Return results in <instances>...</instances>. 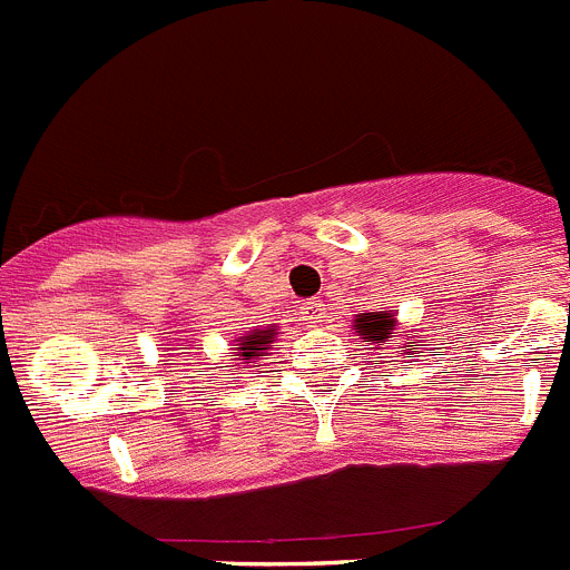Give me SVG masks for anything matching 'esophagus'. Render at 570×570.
<instances>
[{
  "label": "esophagus",
  "mask_w": 570,
  "mask_h": 570,
  "mask_svg": "<svg viewBox=\"0 0 570 570\" xmlns=\"http://www.w3.org/2000/svg\"><path fill=\"white\" fill-rule=\"evenodd\" d=\"M299 317H303L305 323H312V326H320V323L326 320V308H323L320 299H308V303L299 305Z\"/></svg>",
  "instance_id": "1"
}]
</instances>
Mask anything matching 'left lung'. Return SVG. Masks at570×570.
Masks as SVG:
<instances>
[{
    "mask_svg": "<svg viewBox=\"0 0 570 570\" xmlns=\"http://www.w3.org/2000/svg\"><path fill=\"white\" fill-rule=\"evenodd\" d=\"M355 332H358L361 341L373 343L370 350H387L390 341H399V320H396V312H366V314H355ZM416 337V335H413ZM422 343L413 341L411 350L407 346H399V355H404V358H420V350Z\"/></svg>",
    "mask_w": 570,
    "mask_h": 570,
    "instance_id": "obj_1",
    "label": "left lung"
}]
</instances>
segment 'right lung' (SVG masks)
I'll return each instance as SVG.
<instances>
[{
  "label": "right lung",
  "instance_id": "1",
  "mask_svg": "<svg viewBox=\"0 0 570 570\" xmlns=\"http://www.w3.org/2000/svg\"><path fill=\"white\" fill-rule=\"evenodd\" d=\"M276 335H279V326L253 328V332H247L244 337L233 341V350H235L233 361H238V364H242V370H247V366H250L258 355H267V350H271V343L276 341ZM238 364H233V366H238Z\"/></svg>",
  "mask_w": 570,
  "mask_h": 570
}]
</instances>
